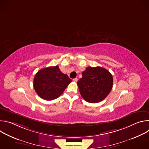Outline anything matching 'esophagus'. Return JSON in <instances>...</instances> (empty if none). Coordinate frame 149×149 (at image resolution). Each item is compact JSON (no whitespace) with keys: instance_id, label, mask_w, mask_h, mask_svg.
Wrapping results in <instances>:
<instances>
[{"instance_id":"34e87169","label":"esophagus","mask_w":149,"mask_h":149,"mask_svg":"<svg viewBox=\"0 0 149 149\" xmlns=\"http://www.w3.org/2000/svg\"><path fill=\"white\" fill-rule=\"evenodd\" d=\"M77 81H78V79L77 78H74V79H73V81H74V82H77Z\"/></svg>"}]
</instances>
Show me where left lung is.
<instances>
[{
    "instance_id": "left-lung-1",
    "label": "left lung",
    "mask_w": 149,
    "mask_h": 149,
    "mask_svg": "<svg viewBox=\"0 0 149 149\" xmlns=\"http://www.w3.org/2000/svg\"><path fill=\"white\" fill-rule=\"evenodd\" d=\"M82 75L77 85L82 97L86 101L99 102L110 93L113 78L108 70L101 67H88L82 72Z\"/></svg>"
}]
</instances>
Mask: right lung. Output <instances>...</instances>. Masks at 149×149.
Here are the masks:
<instances>
[{
    "label": "right lung",
    "instance_id": "1",
    "mask_svg": "<svg viewBox=\"0 0 149 149\" xmlns=\"http://www.w3.org/2000/svg\"><path fill=\"white\" fill-rule=\"evenodd\" d=\"M72 82L67 74H63L58 66L39 70L33 79V87L37 94L45 100L58 98Z\"/></svg>",
    "mask_w": 149,
    "mask_h": 149
}]
</instances>
